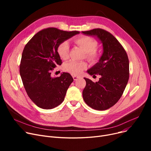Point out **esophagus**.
<instances>
[{"label":"esophagus","mask_w":151,"mask_h":151,"mask_svg":"<svg viewBox=\"0 0 151 151\" xmlns=\"http://www.w3.org/2000/svg\"><path fill=\"white\" fill-rule=\"evenodd\" d=\"M72 76H73V80H74L75 81L77 80L79 78H80V77H78V76H75V75H73Z\"/></svg>","instance_id":"1"}]
</instances>
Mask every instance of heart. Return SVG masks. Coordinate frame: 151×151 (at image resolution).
<instances>
[{
	"label": "heart",
	"mask_w": 151,
	"mask_h": 151,
	"mask_svg": "<svg viewBox=\"0 0 151 151\" xmlns=\"http://www.w3.org/2000/svg\"><path fill=\"white\" fill-rule=\"evenodd\" d=\"M74 42L76 45L86 52V58L91 62H96L100 58L99 52L96 50L98 43L93 38L89 36H81L75 39ZM59 56L62 60H67L68 58L69 44L64 41L60 43L57 48ZM87 68V63L85 62L70 61L66 63L63 66L65 71L73 75H80L83 71Z\"/></svg>",
	"instance_id": "obj_1"
}]
</instances>
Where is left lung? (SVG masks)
Masks as SVG:
<instances>
[{
	"label": "left lung",
	"mask_w": 151,
	"mask_h": 151,
	"mask_svg": "<svg viewBox=\"0 0 151 151\" xmlns=\"http://www.w3.org/2000/svg\"><path fill=\"white\" fill-rule=\"evenodd\" d=\"M96 36L103 44L104 52L99 62L88 70L91 75H99L93 83L84 78L86 85L83 91L86 104L92 108L103 111L114 106L121 97L129 79V60L122 45L109 32L100 28L82 31Z\"/></svg>",
	"instance_id": "1"
}]
</instances>
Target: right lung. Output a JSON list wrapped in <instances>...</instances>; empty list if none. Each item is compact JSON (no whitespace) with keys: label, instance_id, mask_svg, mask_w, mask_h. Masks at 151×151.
I'll use <instances>...</instances> for the list:
<instances>
[{"label":"right lung","instance_id":"obj_1","mask_svg":"<svg viewBox=\"0 0 151 151\" xmlns=\"http://www.w3.org/2000/svg\"><path fill=\"white\" fill-rule=\"evenodd\" d=\"M80 34L79 31H64L55 27L37 32L23 50L19 73L27 96L38 107L50 109L64 100L73 79L68 73L52 77L51 71L62 62L57 52L58 45Z\"/></svg>","mask_w":151,"mask_h":151}]
</instances>
